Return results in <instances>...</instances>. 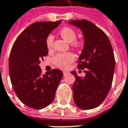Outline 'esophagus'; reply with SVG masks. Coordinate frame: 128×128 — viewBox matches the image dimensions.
I'll use <instances>...</instances> for the list:
<instances>
[{
    "instance_id": "1",
    "label": "esophagus",
    "mask_w": 128,
    "mask_h": 128,
    "mask_svg": "<svg viewBox=\"0 0 128 128\" xmlns=\"http://www.w3.org/2000/svg\"><path fill=\"white\" fill-rule=\"evenodd\" d=\"M63 74H64V76H66L67 75L69 74V72H68L66 71H63Z\"/></svg>"
}]
</instances>
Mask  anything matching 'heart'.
<instances>
[{
	"label": "heart",
	"instance_id": "b5f03b06",
	"mask_svg": "<svg viewBox=\"0 0 128 128\" xmlns=\"http://www.w3.org/2000/svg\"><path fill=\"white\" fill-rule=\"evenodd\" d=\"M61 37L68 42H72V44L74 46H78L79 42L74 41L76 39V33L73 29L70 28H64L60 32ZM54 37L50 34L46 39V44L48 48H51L53 45ZM75 59V56L71 52L57 54L53 58V61L57 66L61 68H66L71 62Z\"/></svg>",
	"mask_w": 128,
	"mask_h": 128
}]
</instances>
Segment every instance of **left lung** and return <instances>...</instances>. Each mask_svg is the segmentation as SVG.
<instances>
[{"instance_id":"obj_1","label":"left lung","mask_w":128,"mask_h":128,"mask_svg":"<svg viewBox=\"0 0 128 128\" xmlns=\"http://www.w3.org/2000/svg\"><path fill=\"white\" fill-rule=\"evenodd\" d=\"M68 24L80 28L84 39L78 68L84 70L86 76L71 72L76 78L74 101L80 108L93 109L102 102L110 89L115 68L112 47L107 35L91 22L71 20Z\"/></svg>"}]
</instances>
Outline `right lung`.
Returning a JSON list of instances; mask_svg holds the SVG:
<instances>
[{"mask_svg": "<svg viewBox=\"0 0 128 128\" xmlns=\"http://www.w3.org/2000/svg\"><path fill=\"white\" fill-rule=\"evenodd\" d=\"M61 20L32 24L22 32L12 46L9 58V73L13 89L23 103L42 109L54 100L63 73L53 69L41 74L39 64L48 54L46 39Z\"/></svg>", "mask_w": 128, "mask_h": 128, "instance_id": "right-lung-1", "label": "right lung"}]
</instances>
